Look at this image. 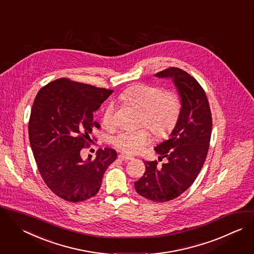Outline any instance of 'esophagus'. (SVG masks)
I'll list each match as a JSON object with an SVG mask.
<instances>
[{"mask_svg": "<svg viewBox=\"0 0 254 254\" xmlns=\"http://www.w3.org/2000/svg\"><path fill=\"white\" fill-rule=\"evenodd\" d=\"M119 159L123 160V161H129V160H133V157L130 155H126V154H119Z\"/></svg>", "mask_w": 254, "mask_h": 254, "instance_id": "1", "label": "esophagus"}]
</instances>
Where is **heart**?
<instances>
[{"label":"heart","mask_w":254,"mask_h":254,"mask_svg":"<svg viewBox=\"0 0 254 254\" xmlns=\"http://www.w3.org/2000/svg\"><path fill=\"white\" fill-rule=\"evenodd\" d=\"M120 98L142 113V121L154 135L165 137L176 126L181 113V100L178 94L166 92L156 85L138 84L125 89ZM114 106L109 104L104 109L102 122L111 126L114 120ZM112 144L129 154L141 152L150 142L147 130H123L112 137Z\"/></svg>","instance_id":"b5f03b06"}]
</instances>
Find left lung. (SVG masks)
<instances>
[{
	"mask_svg": "<svg viewBox=\"0 0 254 254\" xmlns=\"http://www.w3.org/2000/svg\"><path fill=\"white\" fill-rule=\"evenodd\" d=\"M155 76L173 80L181 113L168 140L154 148L159 159L166 158L167 163L159 168L157 161L145 162L146 171L135 182V189L150 200L164 202L182 194L197 177L208 151L212 121L203 89L189 73L170 67Z\"/></svg>",
	"mask_w": 254,
	"mask_h": 254,
	"instance_id": "left-lung-1",
	"label": "left lung"
}]
</instances>
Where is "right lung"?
Here are the masks:
<instances>
[{
	"label": "right lung",
	"mask_w": 254,
	"mask_h": 254,
	"mask_svg": "<svg viewBox=\"0 0 254 254\" xmlns=\"http://www.w3.org/2000/svg\"><path fill=\"white\" fill-rule=\"evenodd\" d=\"M113 90L57 79L44 86L34 101L29 137L38 169L47 186L62 198L77 202L97 193L106 169L117 158L114 149H99L93 161L80 151L100 125L93 112Z\"/></svg>",
	"instance_id": "add662e5"
}]
</instances>
